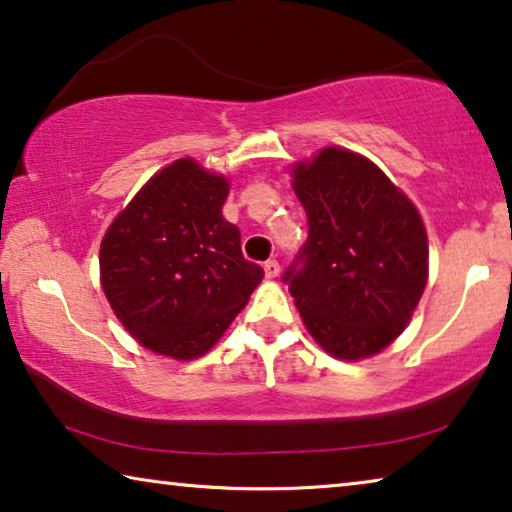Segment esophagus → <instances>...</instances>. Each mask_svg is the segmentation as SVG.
<instances>
[{"mask_svg": "<svg viewBox=\"0 0 512 512\" xmlns=\"http://www.w3.org/2000/svg\"><path fill=\"white\" fill-rule=\"evenodd\" d=\"M264 276L269 280L280 276V264L276 262V259H269V262H264Z\"/></svg>", "mask_w": 512, "mask_h": 512, "instance_id": "esophagus-1", "label": "esophagus"}]
</instances>
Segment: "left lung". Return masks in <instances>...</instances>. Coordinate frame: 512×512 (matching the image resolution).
I'll return each instance as SVG.
<instances>
[{"instance_id": "8db88e82", "label": "left lung", "mask_w": 512, "mask_h": 512, "mask_svg": "<svg viewBox=\"0 0 512 512\" xmlns=\"http://www.w3.org/2000/svg\"><path fill=\"white\" fill-rule=\"evenodd\" d=\"M308 213L301 264L285 280L312 340L361 361L407 329L427 285V232L416 204L356 151L324 147L292 165Z\"/></svg>"}]
</instances>
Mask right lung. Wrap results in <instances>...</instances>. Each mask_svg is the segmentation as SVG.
I'll list each match as a JSON object with an SVG mask.
<instances>
[{
    "mask_svg": "<svg viewBox=\"0 0 512 512\" xmlns=\"http://www.w3.org/2000/svg\"><path fill=\"white\" fill-rule=\"evenodd\" d=\"M230 179L195 158L158 170L101 241V287L121 326L149 352L193 361L223 338L262 282L241 255L223 204Z\"/></svg>",
    "mask_w": 512,
    "mask_h": 512,
    "instance_id": "1",
    "label": "right lung"
}]
</instances>
